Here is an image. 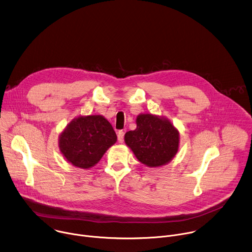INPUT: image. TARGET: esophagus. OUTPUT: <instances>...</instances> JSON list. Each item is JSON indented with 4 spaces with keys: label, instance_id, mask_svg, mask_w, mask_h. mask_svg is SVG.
<instances>
[{
    "label": "esophagus",
    "instance_id": "obj_1",
    "mask_svg": "<svg viewBox=\"0 0 252 252\" xmlns=\"http://www.w3.org/2000/svg\"><path fill=\"white\" fill-rule=\"evenodd\" d=\"M124 134H125V132L124 131H119L118 132V142L119 143H123V141H124Z\"/></svg>",
    "mask_w": 252,
    "mask_h": 252
}]
</instances>
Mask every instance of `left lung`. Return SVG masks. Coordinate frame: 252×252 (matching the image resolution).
Segmentation results:
<instances>
[{
  "mask_svg": "<svg viewBox=\"0 0 252 252\" xmlns=\"http://www.w3.org/2000/svg\"><path fill=\"white\" fill-rule=\"evenodd\" d=\"M136 124L137 128L124 137L136 158L151 168L170 163L179 150L178 129L167 118L150 113L138 115Z\"/></svg>",
  "mask_w": 252,
  "mask_h": 252,
  "instance_id": "8db88e82",
  "label": "left lung"
}]
</instances>
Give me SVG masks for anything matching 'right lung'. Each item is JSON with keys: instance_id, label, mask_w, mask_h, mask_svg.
Wrapping results in <instances>:
<instances>
[{"instance_id": "right-lung-1", "label": "right lung", "mask_w": 252, "mask_h": 252, "mask_svg": "<svg viewBox=\"0 0 252 252\" xmlns=\"http://www.w3.org/2000/svg\"><path fill=\"white\" fill-rule=\"evenodd\" d=\"M112 125L102 115L74 118L61 133L59 146L63 156L74 167L95 166L106 151L116 143Z\"/></svg>"}]
</instances>
